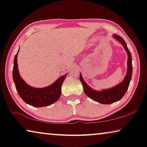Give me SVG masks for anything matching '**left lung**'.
Listing matches in <instances>:
<instances>
[{
    "label": "left lung",
    "instance_id": "left-lung-1",
    "mask_svg": "<svg viewBox=\"0 0 147 147\" xmlns=\"http://www.w3.org/2000/svg\"><path fill=\"white\" fill-rule=\"evenodd\" d=\"M112 37L123 46L127 54V70L126 75L122 82L111 88L104 89L100 91H98L89 86L83 79L82 74L80 73V80L82 83L83 89L86 95L92 100L102 104H110L121 100L127 90L131 80V76H132V57H131V54L127 46L125 41L119 35L113 34Z\"/></svg>",
    "mask_w": 147,
    "mask_h": 147
}]
</instances>
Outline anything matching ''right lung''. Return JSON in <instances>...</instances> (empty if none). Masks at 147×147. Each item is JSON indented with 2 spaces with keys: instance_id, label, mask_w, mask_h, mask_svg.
Masks as SVG:
<instances>
[{
  "instance_id": "add662e5",
  "label": "right lung",
  "mask_w": 147,
  "mask_h": 147,
  "mask_svg": "<svg viewBox=\"0 0 147 147\" xmlns=\"http://www.w3.org/2000/svg\"><path fill=\"white\" fill-rule=\"evenodd\" d=\"M18 52L19 50L14 57L12 76L16 90L20 98L26 104L38 108L50 106L57 101L61 94V86L67 74L61 76L48 86L34 88L30 86L22 78L19 73L17 63Z\"/></svg>"
}]
</instances>
